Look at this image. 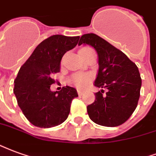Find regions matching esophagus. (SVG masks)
Listing matches in <instances>:
<instances>
[{
  "label": "esophagus",
  "mask_w": 156,
  "mask_h": 156,
  "mask_svg": "<svg viewBox=\"0 0 156 156\" xmlns=\"http://www.w3.org/2000/svg\"><path fill=\"white\" fill-rule=\"evenodd\" d=\"M77 93H78V95H82L83 93H84V91H83V90H77Z\"/></svg>",
  "instance_id": "esophagus-1"
}]
</instances>
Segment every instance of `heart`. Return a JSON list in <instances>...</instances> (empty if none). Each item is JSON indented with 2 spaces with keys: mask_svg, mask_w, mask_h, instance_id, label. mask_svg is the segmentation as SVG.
Here are the masks:
<instances>
[{
  "mask_svg": "<svg viewBox=\"0 0 156 156\" xmlns=\"http://www.w3.org/2000/svg\"><path fill=\"white\" fill-rule=\"evenodd\" d=\"M90 49V48H84ZM83 50V49H82ZM90 76L86 74H76L72 77V82L75 86H76L79 88H85L87 84L89 83Z\"/></svg>",
  "mask_w": 156,
  "mask_h": 156,
  "instance_id": "b5f03b06",
  "label": "heart"
}]
</instances>
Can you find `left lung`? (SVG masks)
I'll use <instances>...</instances> for the list:
<instances>
[{"label":"left lung","mask_w":156,"mask_h":156,"mask_svg":"<svg viewBox=\"0 0 156 156\" xmlns=\"http://www.w3.org/2000/svg\"><path fill=\"white\" fill-rule=\"evenodd\" d=\"M90 45L98 54L99 70L95 86V100L87 106L90 119L100 126L115 127L125 123L136 110L141 78L136 65L126 54L95 34L83 35L80 45Z\"/></svg>","instance_id":"left-lung-1"}]
</instances>
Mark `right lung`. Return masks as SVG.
<instances>
[{
	"instance_id": "obj_1",
	"label": "right lung",
	"mask_w": 156,
	"mask_h": 156,
	"mask_svg": "<svg viewBox=\"0 0 156 156\" xmlns=\"http://www.w3.org/2000/svg\"><path fill=\"white\" fill-rule=\"evenodd\" d=\"M79 39L80 36H50L36 46L20 67L13 91L24 115L35 126L54 127L69 115L71 101L78 96L76 90L66 86L60 91H51V86L55 83L53 75L60 72L63 55Z\"/></svg>"
}]
</instances>
